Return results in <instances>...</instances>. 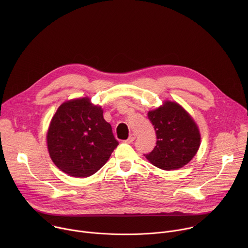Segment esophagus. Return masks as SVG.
I'll return each mask as SVG.
<instances>
[{
  "instance_id": "obj_1",
  "label": "esophagus",
  "mask_w": 248,
  "mask_h": 248,
  "mask_svg": "<svg viewBox=\"0 0 248 248\" xmlns=\"http://www.w3.org/2000/svg\"><path fill=\"white\" fill-rule=\"evenodd\" d=\"M134 139H135V134L132 133V134H130L129 137L125 140V142H126V143H132L133 141H134Z\"/></svg>"
}]
</instances>
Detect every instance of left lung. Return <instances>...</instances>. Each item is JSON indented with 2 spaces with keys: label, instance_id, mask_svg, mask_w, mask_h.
Returning a JSON list of instances; mask_svg holds the SVG:
<instances>
[{
  "label": "left lung",
  "instance_id": "left-lung-1",
  "mask_svg": "<svg viewBox=\"0 0 248 248\" xmlns=\"http://www.w3.org/2000/svg\"><path fill=\"white\" fill-rule=\"evenodd\" d=\"M148 119L158 139L154 149L144 155L151 164L171 170L184 167L195 156L200 146L199 129L181 105L166 101L148 113Z\"/></svg>",
  "mask_w": 248,
  "mask_h": 248
}]
</instances>
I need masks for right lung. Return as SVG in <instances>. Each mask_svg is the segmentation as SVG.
Wrapping results in <instances>:
<instances>
[{
    "label": "right lung",
    "instance_id": "right-lung-1",
    "mask_svg": "<svg viewBox=\"0 0 248 248\" xmlns=\"http://www.w3.org/2000/svg\"><path fill=\"white\" fill-rule=\"evenodd\" d=\"M47 145L54 164L75 178L98 171L119 145L100 106L89 98L62 103L52 118Z\"/></svg>",
    "mask_w": 248,
    "mask_h": 248
}]
</instances>
